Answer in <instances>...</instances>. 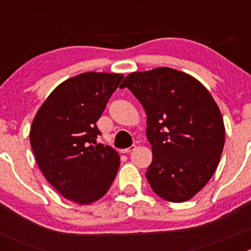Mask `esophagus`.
I'll return each mask as SVG.
<instances>
[{
	"instance_id": "34e87169",
	"label": "esophagus",
	"mask_w": 251,
	"mask_h": 251,
	"mask_svg": "<svg viewBox=\"0 0 251 251\" xmlns=\"http://www.w3.org/2000/svg\"><path fill=\"white\" fill-rule=\"evenodd\" d=\"M135 149H136V146H135V144H133V146L128 147V148L121 149V153H124V154H126V153H131V151H135Z\"/></svg>"
}]
</instances>
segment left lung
<instances>
[{
	"label": "left lung",
	"mask_w": 251,
	"mask_h": 251,
	"mask_svg": "<svg viewBox=\"0 0 251 251\" xmlns=\"http://www.w3.org/2000/svg\"><path fill=\"white\" fill-rule=\"evenodd\" d=\"M147 114L153 160L146 177L160 198L183 203L216 171L225 146L221 111L206 87L179 70L155 68L124 78Z\"/></svg>",
	"instance_id": "1"
}]
</instances>
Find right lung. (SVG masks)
Returning a JSON list of instances; mask_svg holds the SVG:
<instances>
[{
	"label": "right lung",
	"mask_w": 251,
	"mask_h": 251,
	"mask_svg": "<svg viewBox=\"0 0 251 251\" xmlns=\"http://www.w3.org/2000/svg\"><path fill=\"white\" fill-rule=\"evenodd\" d=\"M124 75L82 73L63 81L37 110L30 144L42 175L65 199L95 203L120 166L118 151L97 143L96 123Z\"/></svg>",
	"instance_id": "1"
}]
</instances>
